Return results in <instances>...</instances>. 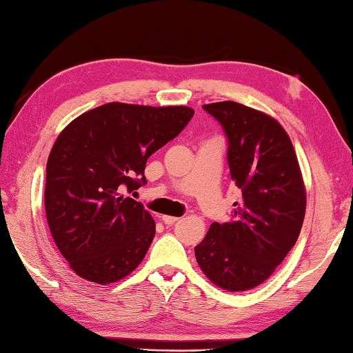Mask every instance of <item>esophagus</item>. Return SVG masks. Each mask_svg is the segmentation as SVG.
<instances>
[{"instance_id": "esophagus-1", "label": "esophagus", "mask_w": 353, "mask_h": 353, "mask_svg": "<svg viewBox=\"0 0 353 353\" xmlns=\"http://www.w3.org/2000/svg\"><path fill=\"white\" fill-rule=\"evenodd\" d=\"M162 221L166 225H172V224L177 223L179 218L177 216H168V214H165V216H162Z\"/></svg>"}]
</instances>
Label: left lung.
<instances>
[{"label": "left lung", "instance_id": "left-lung-1", "mask_svg": "<svg viewBox=\"0 0 353 353\" xmlns=\"http://www.w3.org/2000/svg\"><path fill=\"white\" fill-rule=\"evenodd\" d=\"M223 128L232 181L240 188L229 223H213L194 248L201 270L227 291L271 276L297 241L305 188L288 134L276 119L234 101L202 105Z\"/></svg>", "mask_w": 353, "mask_h": 353}]
</instances>
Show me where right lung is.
I'll list each match as a JSON object with an SVG mask.
<instances>
[{"label": "right lung", "instance_id": "add662e5", "mask_svg": "<svg viewBox=\"0 0 353 353\" xmlns=\"http://www.w3.org/2000/svg\"><path fill=\"white\" fill-rule=\"evenodd\" d=\"M185 105L109 103L82 113L57 137L46 163L45 210L57 249L82 279L105 285L145 259L155 223L121 193L148 181V159L193 118Z\"/></svg>", "mask_w": 353, "mask_h": 353}]
</instances>
